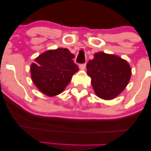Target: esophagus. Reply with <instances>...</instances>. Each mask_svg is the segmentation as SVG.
<instances>
[{
  "label": "esophagus",
  "mask_w": 151,
  "mask_h": 151,
  "mask_svg": "<svg viewBox=\"0 0 151 151\" xmlns=\"http://www.w3.org/2000/svg\"><path fill=\"white\" fill-rule=\"evenodd\" d=\"M86 63L80 64V65H79V68H80L81 70H84V69L86 68Z\"/></svg>",
  "instance_id": "1"
}]
</instances>
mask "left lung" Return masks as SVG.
<instances>
[{
    "instance_id": "8db88e82",
    "label": "left lung",
    "mask_w": 151,
    "mask_h": 151,
    "mask_svg": "<svg viewBox=\"0 0 151 151\" xmlns=\"http://www.w3.org/2000/svg\"><path fill=\"white\" fill-rule=\"evenodd\" d=\"M87 74L96 96L103 99H113L127 86L131 69L126 60L114 55L96 53L86 65Z\"/></svg>"
}]
</instances>
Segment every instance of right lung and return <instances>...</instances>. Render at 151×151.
Here are the masks:
<instances>
[{"instance_id": "right-lung-1", "label": "right lung", "mask_w": 151, "mask_h": 151, "mask_svg": "<svg viewBox=\"0 0 151 151\" xmlns=\"http://www.w3.org/2000/svg\"><path fill=\"white\" fill-rule=\"evenodd\" d=\"M74 55L66 48L50 50L41 54L30 67L32 80L43 93L55 96L62 93L79 70Z\"/></svg>"}]
</instances>
